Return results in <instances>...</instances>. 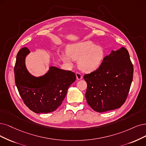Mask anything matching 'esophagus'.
Instances as JSON below:
<instances>
[{
    "mask_svg": "<svg viewBox=\"0 0 146 146\" xmlns=\"http://www.w3.org/2000/svg\"><path fill=\"white\" fill-rule=\"evenodd\" d=\"M76 79L78 80H80L82 79V76L81 75V74L79 73H76Z\"/></svg>",
    "mask_w": 146,
    "mask_h": 146,
    "instance_id": "obj_1",
    "label": "esophagus"
}]
</instances>
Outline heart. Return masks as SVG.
<instances>
[{
    "label": "heart",
    "mask_w": 146,
    "mask_h": 146,
    "mask_svg": "<svg viewBox=\"0 0 146 146\" xmlns=\"http://www.w3.org/2000/svg\"><path fill=\"white\" fill-rule=\"evenodd\" d=\"M66 52L67 53H62L59 55L62 62L67 66H71L72 59L78 60L79 69L85 72H93L98 68L105 56L104 48L91 41L70 44L67 47Z\"/></svg>",
    "instance_id": "heart-1"
}]
</instances>
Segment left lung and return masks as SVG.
<instances>
[{
	"instance_id": "1",
	"label": "left lung",
	"mask_w": 146,
	"mask_h": 146,
	"mask_svg": "<svg viewBox=\"0 0 146 146\" xmlns=\"http://www.w3.org/2000/svg\"><path fill=\"white\" fill-rule=\"evenodd\" d=\"M133 67L125 47L112 50L99 67L85 74V98L94 111L103 112L119 108L125 103L133 79Z\"/></svg>"
}]
</instances>
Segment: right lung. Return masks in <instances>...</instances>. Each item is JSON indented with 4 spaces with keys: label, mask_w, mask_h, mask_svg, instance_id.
Returning a JSON list of instances; mask_svg holds the SVG:
<instances>
[{
    "label": "right lung",
    "mask_w": 146,
    "mask_h": 146,
    "mask_svg": "<svg viewBox=\"0 0 146 146\" xmlns=\"http://www.w3.org/2000/svg\"><path fill=\"white\" fill-rule=\"evenodd\" d=\"M30 52L23 47L17 53L14 67L16 87L29 109L37 114H47L62 104L68 87L76 80V75L71 71L51 66L44 75L34 76L25 64Z\"/></svg>",
    "instance_id": "add662e5"
}]
</instances>
